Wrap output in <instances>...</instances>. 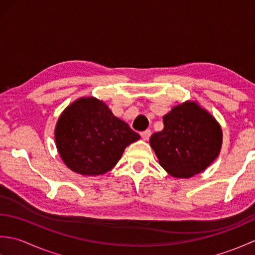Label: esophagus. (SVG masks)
<instances>
[{
	"label": "esophagus",
	"instance_id": "34e87169",
	"mask_svg": "<svg viewBox=\"0 0 255 255\" xmlns=\"http://www.w3.org/2000/svg\"><path fill=\"white\" fill-rule=\"evenodd\" d=\"M140 136H141V138L143 140H148L151 136V130H149V129H148V130H144L142 132H140Z\"/></svg>",
	"mask_w": 255,
	"mask_h": 255
}]
</instances>
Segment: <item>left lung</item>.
<instances>
[{"mask_svg":"<svg viewBox=\"0 0 255 255\" xmlns=\"http://www.w3.org/2000/svg\"><path fill=\"white\" fill-rule=\"evenodd\" d=\"M164 128L150 138L159 163L174 177L188 178L217 158L223 141L218 123L195 102L175 106L163 117Z\"/></svg>","mask_w":255,"mask_h":255,"instance_id":"1","label":"left lung"}]
</instances>
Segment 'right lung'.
<instances>
[{"instance_id":"right-lung-1","label":"right lung","mask_w":255,"mask_h":255,"mask_svg":"<svg viewBox=\"0 0 255 255\" xmlns=\"http://www.w3.org/2000/svg\"><path fill=\"white\" fill-rule=\"evenodd\" d=\"M55 138L61 159L70 170L82 175H100L112 170L125 148L140 136L114 116L105 103L83 97L61 114Z\"/></svg>"}]
</instances>
